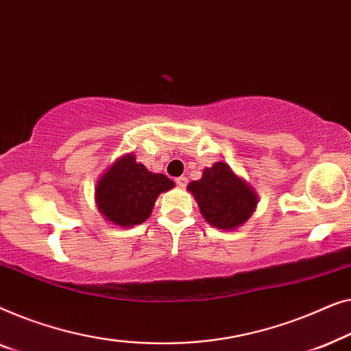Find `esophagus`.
I'll return each mask as SVG.
<instances>
[{
  "instance_id": "obj_1",
  "label": "esophagus",
  "mask_w": 351,
  "mask_h": 351,
  "mask_svg": "<svg viewBox=\"0 0 351 351\" xmlns=\"http://www.w3.org/2000/svg\"><path fill=\"white\" fill-rule=\"evenodd\" d=\"M176 184L180 186V187H186V186H187V178H186V176L176 178Z\"/></svg>"
}]
</instances>
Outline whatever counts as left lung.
I'll return each mask as SVG.
<instances>
[{"instance_id": "8db88e82", "label": "left lung", "mask_w": 351, "mask_h": 351, "mask_svg": "<svg viewBox=\"0 0 351 351\" xmlns=\"http://www.w3.org/2000/svg\"><path fill=\"white\" fill-rule=\"evenodd\" d=\"M187 191L194 195L206 223L218 230H235L248 221L258 206V192L226 162L205 169L202 178L191 181Z\"/></svg>"}]
</instances>
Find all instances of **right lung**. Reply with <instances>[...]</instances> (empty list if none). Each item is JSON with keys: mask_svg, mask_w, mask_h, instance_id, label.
<instances>
[{"mask_svg": "<svg viewBox=\"0 0 351 351\" xmlns=\"http://www.w3.org/2000/svg\"><path fill=\"white\" fill-rule=\"evenodd\" d=\"M175 182L162 173H152L136 162L133 152L121 156L98 178L95 202L108 223L122 229L138 226L149 218L162 192Z\"/></svg>", "mask_w": 351, "mask_h": 351, "instance_id": "obj_1", "label": "right lung"}]
</instances>
